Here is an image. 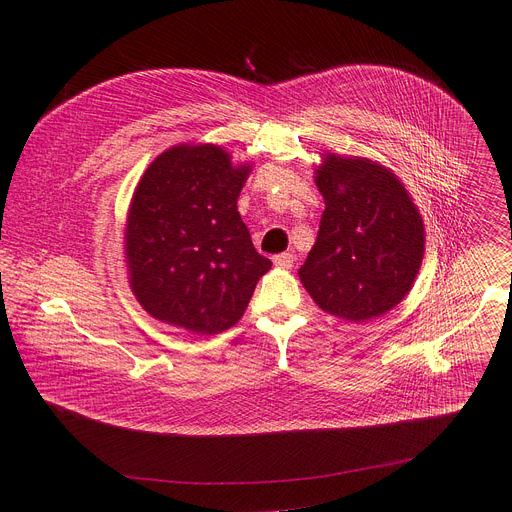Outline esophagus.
<instances>
[{
    "label": "esophagus",
    "mask_w": 512,
    "mask_h": 512,
    "mask_svg": "<svg viewBox=\"0 0 512 512\" xmlns=\"http://www.w3.org/2000/svg\"><path fill=\"white\" fill-rule=\"evenodd\" d=\"M292 263H294V257H292L290 253H280V255L274 257V265L284 267V270H288V267H292Z\"/></svg>",
    "instance_id": "esophagus-1"
}]
</instances>
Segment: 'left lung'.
I'll return each instance as SVG.
<instances>
[{
    "label": "left lung",
    "mask_w": 512,
    "mask_h": 512,
    "mask_svg": "<svg viewBox=\"0 0 512 512\" xmlns=\"http://www.w3.org/2000/svg\"><path fill=\"white\" fill-rule=\"evenodd\" d=\"M324 215L299 278L319 309L346 321L380 317L407 297L423 261L421 213L396 174L367 157L321 155Z\"/></svg>",
    "instance_id": "left-lung-1"
}]
</instances>
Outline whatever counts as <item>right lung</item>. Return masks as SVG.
<instances>
[{
  "label": "right lung",
  "mask_w": 512,
  "mask_h": 512,
  "mask_svg": "<svg viewBox=\"0 0 512 512\" xmlns=\"http://www.w3.org/2000/svg\"><path fill=\"white\" fill-rule=\"evenodd\" d=\"M249 172L209 143L176 145L151 161L124 230L128 282L151 317L211 336L245 313L272 267L236 207Z\"/></svg>",
  "instance_id": "1"
}]
</instances>
